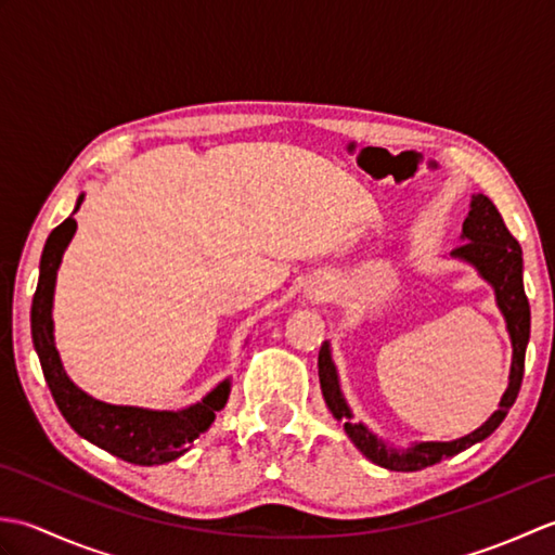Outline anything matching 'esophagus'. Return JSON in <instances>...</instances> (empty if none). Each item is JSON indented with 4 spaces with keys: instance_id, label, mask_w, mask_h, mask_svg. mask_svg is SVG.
I'll use <instances>...</instances> for the list:
<instances>
[{
    "instance_id": "esophagus-1",
    "label": "esophagus",
    "mask_w": 555,
    "mask_h": 555,
    "mask_svg": "<svg viewBox=\"0 0 555 555\" xmlns=\"http://www.w3.org/2000/svg\"><path fill=\"white\" fill-rule=\"evenodd\" d=\"M326 298V288H320V291H312L310 293V300H324Z\"/></svg>"
}]
</instances>
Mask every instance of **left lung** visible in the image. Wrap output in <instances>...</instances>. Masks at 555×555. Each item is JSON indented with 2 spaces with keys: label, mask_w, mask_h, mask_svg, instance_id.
<instances>
[{
  "label": "left lung",
  "mask_w": 555,
  "mask_h": 555,
  "mask_svg": "<svg viewBox=\"0 0 555 555\" xmlns=\"http://www.w3.org/2000/svg\"><path fill=\"white\" fill-rule=\"evenodd\" d=\"M460 241L463 243L455 247L451 257L475 267L477 274L493 288V296H496V305L513 344L508 388L501 396L499 410L479 429L469 431L467 436H460L455 441H420L412 443L410 448H396L386 443L374 431L364 427L362 422H352V410L344 391H340L338 370L332 358L328 340H324L320 350V362L317 364H320V384L326 408L332 410V415L338 422H344L348 439L356 443L364 457L372 460L374 465L393 469V473H417V469L441 463V460L463 453L465 448L485 441L487 436L499 429V424L508 415L517 393H520L525 374V350L529 344V302L522 286V247L513 238L511 231L505 229L496 205L481 193L473 195Z\"/></svg>",
  "instance_id": "1"
}]
</instances>
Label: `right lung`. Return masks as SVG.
<instances>
[{
  "label": "right lung",
  "mask_w": 555,
  "mask_h": 555,
  "mask_svg": "<svg viewBox=\"0 0 555 555\" xmlns=\"http://www.w3.org/2000/svg\"><path fill=\"white\" fill-rule=\"evenodd\" d=\"M82 199H86V193L78 195L74 215L80 209ZM74 215L59 223L44 243L38 291H35L30 308L33 346L40 358L44 382L50 386L54 403L70 424V429L86 441L133 465L150 467L171 463V460L191 451V443L197 436L211 427L217 412L227 405L231 379L219 382L207 396H203V400L181 410L104 403V400L92 398L68 379L54 344L52 308L56 271L78 227Z\"/></svg>",
  "instance_id": "add662e5"
}]
</instances>
